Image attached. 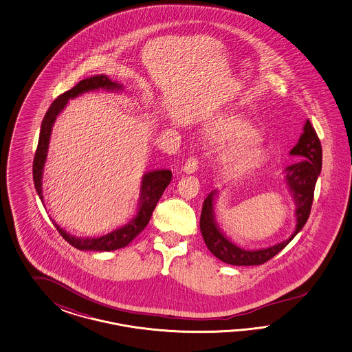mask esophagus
<instances>
[{
  "label": "esophagus",
  "mask_w": 352,
  "mask_h": 352,
  "mask_svg": "<svg viewBox=\"0 0 352 352\" xmlns=\"http://www.w3.org/2000/svg\"><path fill=\"white\" fill-rule=\"evenodd\" d=\"M197 169H199V160L196 157H190L183 166V171L186 174H193Z\"/></svg>",
  "instance_id": "34e87169"
}]
</instances>
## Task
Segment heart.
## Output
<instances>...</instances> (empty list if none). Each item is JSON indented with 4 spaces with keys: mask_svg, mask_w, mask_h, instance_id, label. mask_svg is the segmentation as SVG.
Wrapping results in <instances>:
<instances>
[{
    "mask_svg": "<svg viewBox=\"0 0 352 352\" xmlns=\"http://www.w3.org/2000/svg\"><path fill=\"white\" fill-rule=\"evenodd\" d=\"M212 137L218 142L234 144L222 153V161L228 169L248 170L265 160L263 151L256 146L259 135L256 129L244 120H228L214 129Z\"/></svg>",
    "mask_w": 352,
    "mask_h": 352,
    "instance_id": "1",
    "label": "heart"
}]
</instances>
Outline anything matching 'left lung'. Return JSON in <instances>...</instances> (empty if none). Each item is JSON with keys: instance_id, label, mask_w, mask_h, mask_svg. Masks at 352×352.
I'll use <instances>...</instances> for the list:
<instances>
[{"instance_id": "1", "label": "left lung", "mask_w": 352, "mask_h": 352, "mask_svg": "<svg viewBox=\"0 0 352 352\" xmlns=\"http://www.w3.org/2000/svg\"><path fill=\"white\" fill-rule=\"evenodd\" d=\"M290 155L300 159L298 162L287 166L284 170V182L296 205L297 224L290 237L278 244L256 250H246L236 245L222 232L215 219L214 205L219 191L213 190L206 196L200 217V230L208 249L213 253V256L224 263L234 266L262 265L288 245L307 222L314 200L315 186L322 165L321 143L309 120H306L303 125V133L299 137L298 143L290 151Z\"/></svg>"}]
</instances>
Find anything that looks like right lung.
Listing matches in <instances>:
<instances>
[{
  "instance_id": "1",
  "label": "right lung",
  "mask_w": 352,
  "mask_h": 352,
  "mask_svg": "<svg viewBox=\"0 0 352 352\" xmlns=\"http://www.w3.org/2000/svg\"><path fill=\"white\" fill-rule=\"evenodd\" d=\"M96 90H106L118 93L122 90V85L109 80L106 75L93 76L80 81L77 85L74 86L71 90L65 91L62 96H58L52 106L49 107L46 115L41 124V131L38 144L34 153L33 160V182L36 192L43 201V175L45 162L47 159L49 143L52 137V130L56 118L62 113L68 100L75 99L76 96H82L89 91ZM171 171L168 169H157V170L147 171L143 174L140 181V192H139L138 208L134 218L129 221V223L118 227L116 230L96 237H78L67 232L59 224L55 223L59 234L63 236L64 240L75 246L78 250H93V252H111L118 250L121 248L129 245L137 236H138L144 227L148 224L151 215L153 213L156 204L159 203L165 188L169 186L171 181Z\"/></svg>"
}]
</instances>
